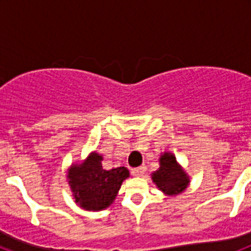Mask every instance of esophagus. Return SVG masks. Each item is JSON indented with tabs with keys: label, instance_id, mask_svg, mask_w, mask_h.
Instances as JSON below:
<instances>
[{
	"label": "esophagus",
	"instance_id": "obj_1",
	"mask_svg": "<svg viewBox=\"0 0 251 251\" xmlns=\"http://www.w3.org/2000/svg\"><path fill=\"white\" fill-rule=\"evenodd\" d=\"M145 172H146V166H141V167L133 168L132 170V175L136 177H142Z\"/></svg>",
	"mask_w": 251,
	"mask_h": 251
}]
</instances>
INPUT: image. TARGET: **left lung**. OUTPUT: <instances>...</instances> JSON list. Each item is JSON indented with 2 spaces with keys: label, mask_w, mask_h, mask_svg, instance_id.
<instances>
[{
  "label": "left lung",
  "mask_w": 251,
  "mask_h": 251,
  "mask_svg": "<svg viewBox=\"0 0 251 251\" xmlns=\"http://www.w3.org/2000/svg\"><path fill=\"white\" fill-rule=\"evenodd\" d=\"M158 161L159 168L151 175L153 183L166 196L175 197L183 194L190 185V176L177 162L176 156L165 151L161 153Z\"/></svg>",
  "instance_id": "1"
}]
</instances>
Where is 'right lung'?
I'll return each mask as SVG.
<instances>
[{
  "label": "right lung",
  "instance_id": "right-lung-1",
  "mask_svg": "<svg viewBox=\"0 0 251 251\" xmlns=\"http://www.w3.org/2000/svg\"><path fill=\"white\" fill-rule=\"evenodd\" d=\"M103 154L90 152L84 161L68 168L69 187L73 199L85 211H101L114 202L124 179L129 177L126 167L104 170Z\"/></svg>",
  "mask_w": 251,
  "mask_h": 251
}]
</instances>
